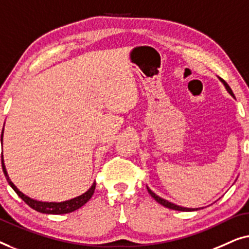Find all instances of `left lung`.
<instances>
[{
    "instance_id": "obj_1",
    "label": "left lung",
    "mask_w": 249,
    "mask_h": 249,
    "mask_svg": "<svg viewBox=\"0 0 249 249\" xmlns=\"http://www.w3.org/2000/svg\"><path fill=\"white\" fill-rule=\"evenodd\" d=\"M219 80L220 81L222 82V85L225 86V88H226V90L228 91V93L230 94L231 97H233L234 98V94H233V92H232V90H231V88L230 87L228 86V83H227L225 80H222V79H220L219 78ZM146 190H148V192H149V194L152 196L153 198L156 199L157 202L159 203V204H161V205H163V206H166V208H168V209H171V210H176V211H184V212H191V211H197V210H199L201 208H195V209H193V208H184V206H180V205H177V204H175V203H171V202H169V201H167V199H164V198H162V197H160V196H158L157 195L156 193H153V192L150 190V188L146 186Z\"/></svg>"
}]
</instances>
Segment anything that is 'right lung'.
I'll list each match as a JSON object with an SVG mask.
<instances>
[{"mask_svg": "<svg viewBox=\"0 0 249 249\" xmlns=\"http://www.w3.org/2000/svg\"><path fill=\"white\" fill-rule=\"evenodd\" d=\"M4 131V127L2 129V134H1V143L3 146V132ZM2 168H3V173L5 175L6 180L10 186L13 188V191L16 192L17 194L19 195L20 198H22V201L27 203L30 208H33L34 210H36L37 212L40 213H45V214H66V213L73 212L75 210H78L86 204L87 202L91 198V196L93 195L94 190H96V181H93V184L91 185V187L89 188L86 193H83L81 195L76 196L74 198L68 199V201H63V202H43V201H37V199H34L27 196L26 194H23L18 187L16 186L15 184L12 183L11 179H10L8 171H6L5 164H4V159H3V152H2Z\"/></svg>", "mask_w": 249, "mask_h": 249, "instance_id": "1", "label": "right lung"}]
</instances>
